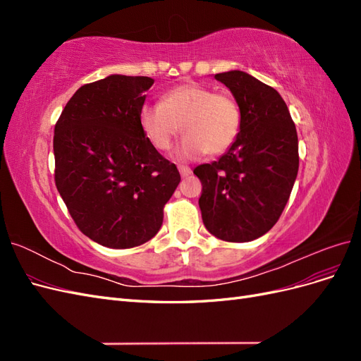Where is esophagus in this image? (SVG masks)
Listing matches in <instances>:
<instances>
[{"mask_svg": "<svg viewBox=\"0 0 361 361\" xmlns=\"http://www.w3.org/2000/svg\"><path fill=\"white\" fill-rule=\"evenodd\" d=\"M178 169H179V173H180L182 178H188L191 174V169L187 167V166H179Z\"/></svg>", "mask_w": 361, "mask_h": 361, "instance_id": "esophagus-1", "label": "esophagus"}]
</instances>
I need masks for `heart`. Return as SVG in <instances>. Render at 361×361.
I'll use <instances>...</instances> for the list:
<instances>
[{
    "instance_id": "heart-1",
    "label": "heart",
    "mask_w": 361,
    "mask_h": 361,
    "mask_svg": "<svg viewBox=\"0 0 361 361\" xmlns=\"http://www.w3.org/2000/svg\"><path fill=\"white\" fill-rule=\"evenodd\" d=\"M140 128L150 145L169 150L174 138L187 133L176 149V158L194 159L224 154L236 141L243 116L232 96L207 85L188 82L171 87L161 104H145L138 114Z\"/></svg>"
}]
</instances>
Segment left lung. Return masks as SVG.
<instances>
[{"mask_svg": "<svg viewBox=\"0 0 361 361\" xmlns=\"http://www.w3.org/2000/svg\"><path fill=\"white\" fill-rule=\"evenodd\" d=\"M243 116L226 154L202 164L199 206L204 227L228 243H248L271 231L285 209L298 173V135L283 97L243 71L216 73Z\"/></svg>", "mask_w": 361, "mask_h": 361, "instance_id": "1", "label": "left lung"}]
</instances>
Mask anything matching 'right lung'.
<instances>
[{
  "instance_id": "add662e5",
  "label": "right lung",
  "mask_w": 361,
  "mask_h": 361,
  "mask_svg": "<svg viewBox=\"0 0 361 361\" xmlns=\"http://www.w3.org/2000/svg\"><path fill=\"white\" fill-rule=\"evenodd\" d=\"M152 84L126 75L85 84L54 129L57 190L80 231L104 247L133 248L154 238L180 182L140 128Z\"/></svg>"
}]
</instances>
